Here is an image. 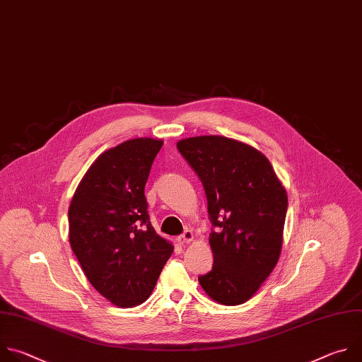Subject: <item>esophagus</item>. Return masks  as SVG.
I'll return each mask as SVG.
<instances>
[{"mask_svg": "<svg viewBox=\"0 0 362 362\" xmlns=\"http://www.w3.org/2000/svg\"><path fill=\"white\" fill-rule=\"evenodd\" d=\"M192 240H194V234H192V231H189V230H187L182 235H180V237L177 238V241H178L180 245L188 244V243H191Z\"/></svg>", "mask_w": 362, "mask_h": 362, "instance_id": "obj_1", "label": "esophagus"}]
</instances>
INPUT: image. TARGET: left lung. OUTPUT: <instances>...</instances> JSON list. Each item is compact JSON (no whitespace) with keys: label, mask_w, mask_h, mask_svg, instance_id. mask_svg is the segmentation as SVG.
Listing matches in <instances>:
<instances>
[{"label":"left lung","mask_w":362,"mask_h":362,"mask_svg":"<svg viewBox=\"0 0 362 362\" xmlns=\"http://www.w3.org/2000/svg\"><path fill=\"white\" fill-rule=\"evenodd\" d=\"M202 181L212 269L198 278L205 294L223 305L247 303L276 265L288 206L285 187L268 158L245 142L201 135L177 142Z\"/></svg>","instance_id":"1"}]
</instances>
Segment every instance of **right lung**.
<instances>
[{
  "label": "right lung",
  "mask_w": 362,
  "mask_h": 362,
  "mask_svg": "<svg viewBox=\"0 0 362 362\" xmlns=\"http://www.w3.org/2000/svg\"><path fill=\"white\" fill-rule=\"evenodd\" d=\"M163 144L144 136L104 151L68 208L72 251L91 285L119 308L147 301L174 251L151 226L144 194Z\"/></svg>",
  "instance_id": "add662e5"
}]
</instances>
